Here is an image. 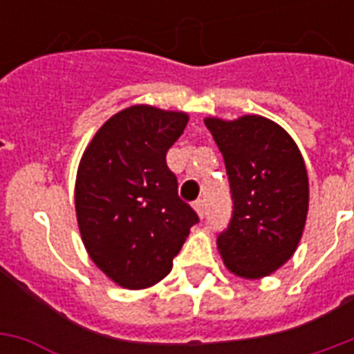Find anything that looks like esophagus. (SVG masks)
<instances>
[{"instance_id": "obj_1", "label": "esophagus", "mask_w": 354, "mask_h": 354, "mask_svg": "<svg viewBox=\"0 0 354 354\" xmlns=\"http://www.w3.org/2000/svg\"><path fill=\"white\" fill-rule=\"evenodd\" d=\"M193 207H194V211H196V215H198L200 218H202V216L205 215L204 200H196V202H194V204H193Z\"/></svg>"}]
</instances>
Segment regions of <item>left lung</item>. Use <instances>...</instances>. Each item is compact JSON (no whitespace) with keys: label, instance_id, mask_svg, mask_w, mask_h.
<instances>
[{"label":"left lung","instance_id":"left-lung-1","mask_svg":"<svg viewBox=\"0 0 354 354\" xmlns=\"http://www.w3.org/2000/svg\"><path fill=\"white\" fill-rule=\"evenodd\" d=\"M232 189L233 216L216 246L244 279L274 274L294 255L308 213V174L296 141L263 115L205 118Z\"/></svg>","mask_w":354,"mask_h":354}]
</instances>
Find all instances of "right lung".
I'll list each match as a JSON object with an SVG mask.
<instances>
[{"label":"right lung","instance_id":"1","mask_svg":"<svg viewBox=\"0 0 354 354\" xmlns=\"http://www.w3.org/2000/svg\"><path fill=\"white\" fill-rule=\"evenodd\" d=\"M187 121L185 112L128 106L97 130L80 158L75 182L80 236L97 268L128 290L167 277L198 222L178 196L165 161Z\"/></svg>","mask_w":354,"mask_h":354}]
</instances>
